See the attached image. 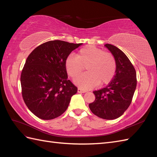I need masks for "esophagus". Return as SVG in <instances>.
<instances>
[{"instance_id": "1", "label": "esophagus", "mask_w": 157, "mask_h": 157, "mask_svg": "<svg viewBox=\"0 0 157 157\" xmlns=\"http://www.w3.org/2000/svg\"><path fill=\"white\" fill-rule=\"evenodd\" d=\"M77 92H78V93H85V92H86V90H84L80 88H78Z\"/></svg>"}]
</instances>
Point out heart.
<instances>
[{
	"instance_id": "heart-1",
	"label": "heart",
	"mask_w": 157,
	"mask_h": 157,
	"mask_svg": "<svg viewBox=\"0 0 157 157\" xmlns=\"http://www.w3.org/2000/svg\"><path fill=\"white\" fill-rule=\"evenodd\" d=\"M86 66V73L74 79V82L82 89H91L99 84H107L116 72V61L109 52L93 46H87L79 50L77 57L69 55L65 61L67 75L75 78Z\"/></svg>"
}]
</instances>
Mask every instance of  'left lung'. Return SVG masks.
<instances>
[{
  "label": "left lung",
  "mask_w": 157,
  "mask_h": 157,
  "mask_svg": "<svg viewBox=\"0 0 157 157\" xmlns=\"http://www.w3.org/2000/svg\"><path fill=\"white\" fill-rule=\"evenodd\" d=\"M105 46L115 59V75L105 88L93 92L96 99L89 107L98 117L113 120L122 115L130 105L137 85L136 72L122 50L112 44Z\"/></svg>",
  "instance_id": "8db88e82"
}]
</instances>
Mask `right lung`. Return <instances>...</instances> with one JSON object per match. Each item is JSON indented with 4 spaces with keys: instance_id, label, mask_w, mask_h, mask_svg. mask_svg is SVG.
Returning <instances> with one entry per match:
<instances>
[{
    "instance_id": "add662e5",
    "label": "right lung",
    "mask_w": 157,
    "mask_h": 157,
    "mask_svg": "<svg viewBox=\"0 0 157 157\" xmlns=\"http://www.w3.org/2000/svg\"><path fill=\"white\" fill-rule=\"evenodd\" d=\"M82 44L51 40L36 47L28 56L20 78L22 96L37 117L54 119L67 110L77 88L67 79L65 61Z\"/></svg>"
}]
</instances>
